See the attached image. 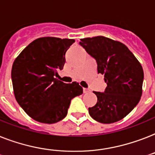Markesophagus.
<instances>
[{
    "mask_svg": "<svg viewBox=\"0 0 155 155\" xmlns=\"http://www.w3.org/2000/svg\"><path fill=\"white\" fill-rule=\"evenodd\" d=\"M83 92H84V93H88L90 92V89H88V88H84Z\"/></svg>",
    "mask_w": 155,
    "mask_h": 155,
    "instance_id": "obj_1",
    "label": "esophagus"
}]
</instances>
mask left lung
Returning <instances> with one entry per match:
<instances>
[{
    "label": "left lung",
    "mask_w": 155,
    "mask_h": 155,
    "mask_svg": "<svg viewBox=\"0 0 155 155\" xmlns=\"http://www.w3.org/2000/svg\"><path fill=\"white\" fill-rule=\"evenodd\" d=\"M80 45L97 63V72L104 75V93L94 92L97 102L88 108L97 122L112 124L132 111L142 94L144 72L132 52L121 42L105 36L80 39Z\"/></svg>",
    "instance_id": "1"
}]
</instances>
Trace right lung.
<instances>
[{
  "mask_svg": "<svg viewBox=\"0 0 155 155\" xmlns=\"http://www.w3.org/2000/svg\"><path fill=\"white\" fill-rule=\"evenodd\" d=\"M73 39L41 37L29 44L13 63L11 79L15 98L33 120L54 124L67 116L71 99L83 93L79 83L55 78L66 62Z\"/></svg>",
  "mask_w": 155,
  "mask_h": 155,
  "instance_id": "right-lung-1",
  "label": "right lung"
}]
</instances>
